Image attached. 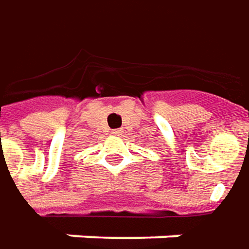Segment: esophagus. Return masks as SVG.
Listing matches in <instances>:
<instances>
[{
    "label": "esophagus",
    "instance_id": "34e87169",
    "mask_svg": "<svg viewBox=\"0 0 249 249\" xmlns=\"http://www.w3.org/2000/svg\"><path fill=\"white\" fill-rule=\"evenodd\" d=\"M123 132H124L123 129H113V131H111V133H113L114 136H118V135H123Z\"/></svg>",
    "mask_w": 249,
    "mask_h": 249
}]
</instances>
